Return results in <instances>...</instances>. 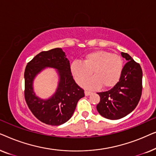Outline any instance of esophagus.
<instances>
[{
	"label": "esophagus",
	"mask_w": 156,
	"mask_h": 156,
	"mask_svg": "<svg viewBox=\"0 0 156 156\" xmlns=\"http://www.w3.org/2000/svg\"><path fill=\"white\" fill-rule=\"evenodd\" d=\"M84 93H85V96H89V95H91V94H92V92H91V91H87V90L85 91Z\"/></svg>",
	"instance_id": "esophagus-1"
}]
</instances>
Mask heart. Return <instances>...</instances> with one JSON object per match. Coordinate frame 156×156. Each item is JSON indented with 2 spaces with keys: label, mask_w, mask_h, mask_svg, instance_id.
<instances>
[{
  "label": "heart",
  "mask_w": 156,
  "mask_h": 156,
  "mask_svg": "<svg viewBox=\"0 0 156 156\" xmlns=\"http://www.w3.org/2000/svg\"><path fill=\"white\" fill-rule=\"evenodd\" d=\"M123 69V62L116 54L105 50L93 51L83 57L82 62H74L70 66V72L79 84H84L89 89L112 88L120 80Z\"/></svg>",
  "instance_id": "b5f03b06"
}]
</instances>
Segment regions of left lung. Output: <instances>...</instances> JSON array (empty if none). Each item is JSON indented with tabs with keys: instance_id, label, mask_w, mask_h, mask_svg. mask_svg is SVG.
<instances>
[{
	"instance_id": "left-lung-1",
	"label": "left lung",
	"mask_w": 156,
	"mask_h": 156,
	"mask_svg": "<svg viewBox=\"0 0 156 156\" xmlns=\"http://www.w3.org/2000/svg\"><path fill=\"white\" fill-rule=\"evenodd\" d=\"M128 61L124 65L119 82L108 91L97 93L100 101L98 112L104 118L116 120L123 118L135 109L142 94L143 72L139 63L129 54L121 52Z\"/></svg>"
}]
</instances>
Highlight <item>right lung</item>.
<instances>
[{
	"label": "right lung",
	"instance_id": "add662e5",
	"mask_svg": "<svg viewBox=\"0 0 156 156\" xmlns=\"http://www.w3.org/2000/svg\"><path fill=\"white\" fill-rule=\"evenodd\" d=\"M44 67L55 68L60 76L56 92L47 100L36 97L32 88L34 78ZM24 77L25 101L34 116L46 124L59 126L67 122L73 115L79 100L84 97V89L74 80L69 61L61 48L37 54L27 63Z\"/></svg>",
	"mask_w": 156,
	"mask_h": 156
}]
</instances>
